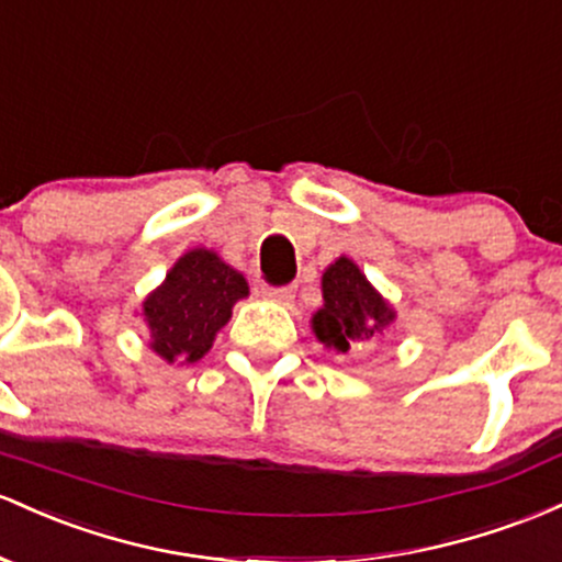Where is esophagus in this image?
<instances>
[{"label": "esophagus", "instance_id": "1", "mask_svg": "<svg viewBox=\"0 0 562 562\" xmlns=\"http://www.w3.org/2000/svg\"><path fill=\"white\" fill-rule=\"evenodd\" d=\"M294 294H297V286H294V283H289V286H262V297L270 302H279V305H289V302L294 300Z\"/></svg>", "mask_w": 562, "mask_h": 562}]
</instances>
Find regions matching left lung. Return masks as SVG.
<instances>
[{"mask_svg": "<svg viewBox=\"0 0 562 562\" xmlns=\"http://www.w3.org/2000/svg\"><path fill=\"white\" fill-rule=\"evenodd\" d=\"M324 305L313 313L311 329L324 348L348 352L374 342L395 324V307L374 289L350 257H337L321 276Z\"/></svg>", "mask_w": 562, "mask_h": 562, "instance_id": "1", "label": "left lung"}]
</instances>
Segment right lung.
Here are the masks:
<instances>
[{
    "instance_id": "1",
    "label": "right lung",
    "mask_w": 562,
    "mask_h": 562,
    "mask_svg": "<svg viewBox=\"0 0 562 562\" xmlns=\"http://www.w3.org/2000/svg\"><path fill=\"white\" fill-rule=\"evenodd\" d=\"M249 297V283L217 251L188 249L148 297L140 315L148 348L167 363H196L231 321L233 305Z\"/></svg>"
}]
</instances>
